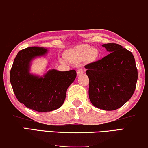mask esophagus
Returning a JSON list of instances; mask_svg holds the SVG:
<instances>
[{
	"instance_id": "obj_1",
	"label": "esophagus",
	"mask_w": 148,
	"mask_h": 148,
	"mask_svg": "<svg viewBox=\"0 0 148 148\" xmlns=\"http://www.w3.org/2000/svg\"><path fill=\"white\" fill-rule=\"evenodd\" d=\"M83 73V71L81 69H78L77 70V75H80Z\"/></svg>"
}]
</instances>
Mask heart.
<instances>
[{"label": "heart", "mask_w": 148, "mask_h": 148, "mask_svg": "<svg viewBox=\"0 0 148 148\" xmlns=\"http://www.w3.org/2000/svg\"><path fill=\"white\" fill-rule=\"evenodd\" d=\"M99 55V53L97 49L92 48L88 45H82L67 52L66 57L69 61L72 62H81L86 59L93 61L97 59Z\"/></svg>", "instance_id": "heart-1"}]
</instances>
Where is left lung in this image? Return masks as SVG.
<instances>
[{
  "label": "left lung",
  "instance_id": "8db88e82",
  "mask_svg": "<svg viewBox=\"0 0 148 148\" xmlns=\"http://www.w3.org/2000/svg\"><path fill=\"white\" fill-rule=\"evenodd\" d=\"M109 54L85 65L89 79V97L96 108L113 111L121 108L134 94L138 69L132 53L120 45H102Z\"/></svg>",
  "mask_w": 148,
  "mask_h": 148
}]
</instances>
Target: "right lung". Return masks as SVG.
I'll return each instance as SVG.
<instances>
[{
  "instance_id": "obj_1",
  "label": "right lung",
  "mask_w": 148,
  "mask_h": 148,
  "mask_svg": "<svg viewBox=\"0 0 148 148\" xmlns=\"http://www.w3.org/2000/svg\"><path fill=\"white\" fill-rule=\"evenodd\" d=\"M48 50L32 47L21 50L14 60L10 73V81L17 99L27 108L39 112L57 110L63 104L69 85L76 78L73 69L59 71L50 69L38 76L32 74L31 62L45 56Z\"/></svg>"
}]
</instances>
